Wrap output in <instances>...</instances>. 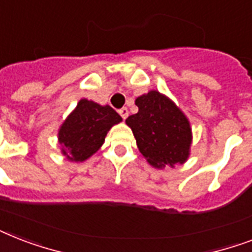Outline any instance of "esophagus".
Listing matches in <instances>:
<instances>
[{"label":"esophagus","instance_id":"esophagus-1","mask_svg":"<svg viewBox=\"0 0 252 252\" xmlns=\"http://www.w3.org/2000/svg\"><path fill=\"white\" fill-rule=\"evenodd\" d=\"M119 114H120V116H122V118L126 120V119L128 118V115H129V111H128V108H126V107H123V108H120V110H119Z\"/></svg>","mask_w":252,"mask_h":252}]
</instances>
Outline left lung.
Wrapping results in <instances>:
<instances>
[{
  "label": "left lung",
  "mask_w": 252,
  "mask_h": 252,
  "mask_svg": "<svg viewBox=\"0 0 252 252\" xmlns=\"http://www.w3.org/2000/svg\"><path fill=\"white\" fill-rule=\"evenodd\" d=\"M134 103L138 112L126 123L148 163L156 168L183 165L192 145L191 124L183 111L157 90L140 95Z\"/></svg>",
  "instance_id": "1"
}]
</instances>
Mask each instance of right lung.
Wrapping results in <instances>:
<instances>
[{
  "mask_svg": "<svg viewBox=\"0 0 252 252\" xmlns=\"http://www.w3.org/2000/svg\"><path fill=\"white\" fill-rule=\"evenodd\" d=\"M123 122L108 104L84 98L59 128L61 154L70 162H84L100 149L108 130Z\"/></svg>",
  "mask_w": 252,
  "mask_h": 252,
  "instance_id": "add662e5",
  "label": "right lung"
}]
</instances>
